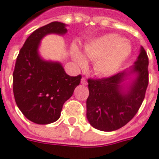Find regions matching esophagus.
I'll return each mask as SVG.
<instances>
[{
    "instance_id": "esophagus-1",
    "label": "esophagus",
    "mask_w": 159,
    "mask_h": 159,
    "mask_svg": "<svg viewBox=\"0 0 159 159\" xmlns=\"http://www.w3.org/2000/svg\"><path fill=\"white\" fill-rule=\"evenodd\" d=\"M81 84H82L83 85H86V84H87V80H86V78L83 77V78L81 79Z\"/></svg>"
}]
</instances>
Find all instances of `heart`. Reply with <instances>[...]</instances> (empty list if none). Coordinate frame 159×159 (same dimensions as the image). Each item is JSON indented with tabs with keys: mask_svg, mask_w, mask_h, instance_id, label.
I'll return each mask as SVG.
<instances>
[{
	"mask_svg": "<svg viewBox=\"0 0 159 159\" xmlns=\"http://www.w3.org/2000/svg\"><path fill=\"white\" fill-rule=\"evenodd\" d=\"M131 52V46L123 37L108 34L93 40L84 47V53L88 58L94 60L95 73L101 76L116 73ZM72 54L79 66L84 67L85 58L77 48L73 47Z\"/></svg>",
	"mask_w": 159,
	"mask_h": 159,
	"instance_id": "1",
	"label": "heart"
}]
</instances>
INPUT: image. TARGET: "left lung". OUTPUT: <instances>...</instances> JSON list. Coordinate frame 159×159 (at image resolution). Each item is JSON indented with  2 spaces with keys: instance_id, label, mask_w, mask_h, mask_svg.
Here are the masks:
<instances>
[{
  "instance_id": "8db88e82",
  "label": "left lung",
  "mask_w": 159,
  "mask_h": 159,
  "mask_svg": "<svg viewBox=\"0 0 159 159\" xmlns=\"http://www.w3.org/2000/svg\"><path fill=\"white\" fill-rule=\"evenodd\" d=\"M134 64L132 72L137 77L126 93L122 92L120 84L125 72L108 78L88 80L89 95L86 115L92 126L102 131H113L126 125L138 112L148 84V57L143 48Z\"/></svg>"
}]
</instances>
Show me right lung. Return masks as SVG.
<instances>
[{
  "label": "right lung",
  "instance_id": "obj_1",
  "mask_svg": "<svg viewBox=\"0 0 159 159\" xmlns=\"http://www.w3.org/2000/svg\"><path fill=\"white\" fill-rule=\"evenodd\" d=\"M66 25L52 22L36 29L20 51L13 72L15 102L29 120L46 125L58 120L65 102L80 83L81 75L70 76L57 62L42 60L39 43L48 34H64Z\"/></svg>",
  "mask_w": 159,
  "mask_h": 159
}]
</instances>
